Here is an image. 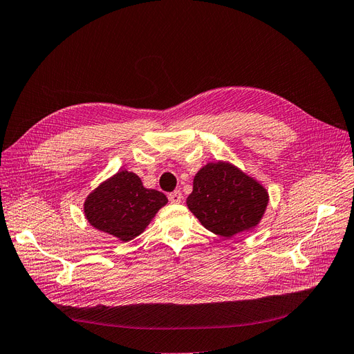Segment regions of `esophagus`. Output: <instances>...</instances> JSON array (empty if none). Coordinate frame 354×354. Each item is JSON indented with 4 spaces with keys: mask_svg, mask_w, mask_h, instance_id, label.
<instances>
[{
    "mask_svg": "<svg viewBox=\"0 0 354 354\" xmlns=\"http://www.w3.org/2000/svg\"><path fill=\"white\" fill-rule=\"evenodd\" d=\"M182 194H180V191H175V192H170L169 194V201L172 203V204H178V203H180L182 201Z\"/></svg>",
    "mask_w": 354,
    "mask_h": 354,
    "instance_id": "esophagus-1",
    "label": "esophagus"
}]
</instances>
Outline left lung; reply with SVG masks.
Segmentation results:
<instances>
[{
  "label": "left lung",
  "instance_id": "8db88e82",
  "mask_svg": "<svg viewBox=\"0 0 354 354\" xmlns=\"http://www.w3.org/2000/svg\"><path fill=\"white\" fill-rule=\"evenodd\" d=\"M268 203L263 182L226 160L203 166L194 176L187 198L189 212L200 223L226 239L255 229Z\"/></svg>",
  "mask_w": 354,
  "mask_h": 354
}]
</instances>
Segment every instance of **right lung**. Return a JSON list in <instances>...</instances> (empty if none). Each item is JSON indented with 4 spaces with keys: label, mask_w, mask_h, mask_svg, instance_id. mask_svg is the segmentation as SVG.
Here are the masks:
<instances>
[{
    "label": "right lung",
    "mask_w": 354,
    "mask_h": 354,
    "mask_svg": "<svg viewBox=\"0 0 354 354\" xmlns=\"http://www.w3.org/2000/svg\"><path fill=\"white\" fill-rule=\"evenodd\" d=\"M166 204L163 192L144 187L134 172L120 170L87 195L83 212L95 229L129 242L146 230Z\"/></svg>",
    "instance_id": "obj_1"
}]
</instances>
